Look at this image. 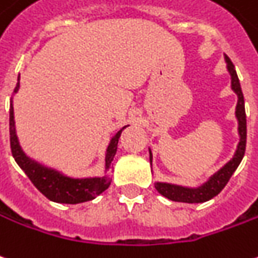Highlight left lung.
<instances>
[{
  "label": "left lung",
  "instance_id": "left-lung-1",
  "mask_svg": "<svg viewBox=\"0 0 258 258\" xmlns=\"http://www.w3.org/2000/svg\"><path fill=\"white\" fill-rule=\"evenodd\" d=\"M226 62H228V71L230 73L232 77V89L236 92L237 95V106H236V117L239 120V134H240V142L237 145V151H236L233 159L229 160L225 166L215 173L205 184H203L198 188H187V187H181V185L169 184V183H155V188L163 196V197L169 198L172 201H177V203H205L211 198L218 196L222 191L223 187L228 184V181L232 177V174L235 173L237 166L240 165L243 156H244V151H246V137H247V127H246V110H244V98H243L242 88H240V82L236 74L235 66L233 62L229 60L228 55H225ZM151 162H152V155H151Z\"/></svg>",
  "mask_w": 258,
  "mask_h": 258
}]
</instances>
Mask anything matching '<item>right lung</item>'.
<instances>
[{"label":"right lung","mask_w":258,"mask_h":258,"mask_svg":"<svg viewBox=\"0 0 258 258\" xmlns=\"http://www.w3.org/2000/svg\"><path fill=\"white\" fill-rule=\"evenodd\" d=\"M19 81V79H18ZM19 89V82L16 84L14 92ZM124 130V128H123ZM120 130L113 138H111L107 152H106V169L110 167V163L117 151V144L118 138L121 135ZM10 141L12 156L16 160V163L26 173L30 181L33 183L36 188L46 196L48 200L54 203H61V204H78V203H85L91 201L95 197H98L102 192L110 185V176H103V177H91V179H71L67 177L61 173L55 172L53 169L41 166L33 160L28 158L23 154V151L19 147L18 137L15 133V121H14V107H12V99H11L10 109Z\"/></svg>","instance_id":"add662e5"}]
</instances>
